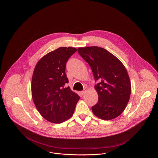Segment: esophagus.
<instances>
[{"label": "esophagus", "mask_w": 158, "mask_h": 158, "mask_svg": "<svg viewBox=\"0 0 158 158\" xmlns=\"http://www.w3.org/2000/svg\"><path fill=\"white\" fill-rule=\"evenodd\" d=\"M85 93V90H83V91H81V94L83 95H84V94Z\"/></svg>", "instance_id": "esophagus-1"}]
</instances>
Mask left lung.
<instances>
[{
	"mask_svg": "<svg viewBox=\"0 0 158 158\" xmlns=\"http://www.w3.org/2000/svg\"><path fill=\"white\" fill-rule=\"evenodd\" d=\"M77 51L90 66L95 80L100 82L95 85L98 100L92 107L93 114L104 120L118 117L125 109L131 91L125 66L109 51L98 46L81 47Z\"/></svg>",
	"mask_w": 158,
	"mask_h": 158,
	"instance_id": "8db88e82",
	"label": "left lung"
}]
</instances>
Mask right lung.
Returning a JSON list of instances; mask_svg holds the SVG:
<instances>
[{"label": "right lung", "mask_w": 158, "mask_h": 158, "mask_svg": "<svg viewBox=\"0 0 158 158\" xmlns=\"http://www.w3.org/2000/svg\"><path fill=\"white\" fill-rule=\"evenodd\" d=\"M77 51L60 47L43 56L36 63L31 79V95L40 115L52 123H60L74 114L80 97L67 86L66 64Z\"/></svg>", "instance_id": "right-lung-1"}]
</instances>
